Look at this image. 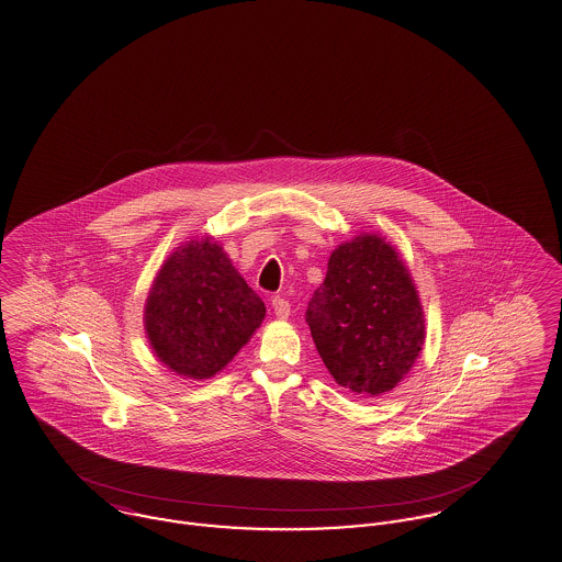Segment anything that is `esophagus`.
<instances>
[{"mask_svg":"<svg viewBox=\"0 0 562 562\" xmlns=\"http://www.w3.org/2000/svg\"><path fill=\"white\" fill-rule=\"evenodd\" d=\"M273 310L274 316H277L279 321H288L289 312H291V305H289V302L285 300V297L277 295V297H273Z\"/></svg>","mask_w":562,"mask_h":562,"instance_id":"1","label":"esophagus"}]
</instances>
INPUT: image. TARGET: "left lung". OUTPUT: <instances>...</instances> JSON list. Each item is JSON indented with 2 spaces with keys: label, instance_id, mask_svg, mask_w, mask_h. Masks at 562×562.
I'll use <instances>...</instances> for the list:
<instances>
[{
  "label": "left lung",
  "instance_id": "obj_1",
  "mask_svg": "<svg viewBox=\"0 0 562 562\" xmlns=\"http://www.w3.org/2000/svg\"><path fill=\"white\" fill-rule=\"evenodd\" d=\"M305 322L335 382L361 398L396 387L425 342L417 288L396 248L378 234L335 248Z\"/></svg>",
  "mask_w": 562,
  "mask_h": 562
}]
</instances>
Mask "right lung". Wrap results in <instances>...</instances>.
Listing matches in <instances>:
<instances>
[{
    "instance_id": "add662e5",
    "label": "right lung",
    "mask_w": 562,
    "mask_h": 562,
    "mask_svg": "<svg viewBox=\"0 0 562 562\" xmlns=\"http://www.w3.org/2000/svg\"><path fill=\"white\" fill-rule=\"evenodd\" d=\"M265 314L224 248L205 236L161 265L145 302V333L164 366L207 380L250 340Z\"/></svg>"
}]
</instances>
